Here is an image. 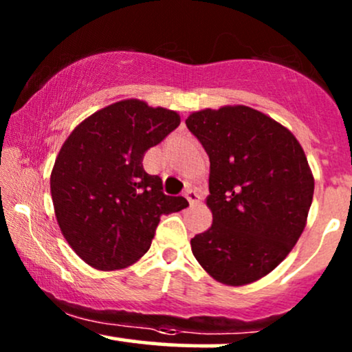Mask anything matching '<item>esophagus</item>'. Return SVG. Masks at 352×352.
Returning <instances> with one entry per match:
<instances>
[{
    "label": "esophagus",
    "instance_id": "esophagus-1",
    "mask_svg": "<svg viewBox=\"0 0 352 352\" xmlns=\"http://www.w3.org/2000/svg\"><path fill=\"white\" fill-rule=\"evenodd\" d=\"M184 197H185V199L188 200V204H190V205H195L197 201L200 200V195H199V193H197V190H195V188H192V187H187V188H185Z\"/></svg>",
    "mask_w": 352,
    "mask_h": 352
}]
</instances>
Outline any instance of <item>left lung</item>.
<instances>
[{
    "instance_id": "8db88e82",
    "label": "left lung",
    "mask_w": 352,
    "mask_h": 352,
    "mask_svg": "<svg viewBox=\"0 0 352 352\" xmlns=\"http://www.w3.org/2000/svg\"><path fill=\"white\" fill-rule=\"evenodd\" d=\"M210 159L213 223L190 241L213 280L243 286L273 272L306 227L314 179L292 132L263 112L223 106L185 120Z\"/></svg>"
}]
</instances>
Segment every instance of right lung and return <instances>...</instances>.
<instances>
[{
	"label": "right lung",
	"mask_w": 352,
	"mask_h": 352,
	"mask_svg": "<svg viewBox=\"0 0 352 352\" xmlns=\"http://www.w3.org/2000/svg\"><path fill=\"white\" fill-rule=\"evenodd\" d=\"M180 116L125 99L71 132L51 172V197L64 238L92 268L112 272L151 248L160 217L188 207L144 170V153L179 127Z\"/></svg>",
	"instance_id": "right-lung-1"
}]
</instances>
